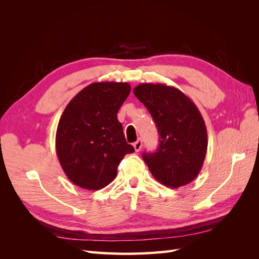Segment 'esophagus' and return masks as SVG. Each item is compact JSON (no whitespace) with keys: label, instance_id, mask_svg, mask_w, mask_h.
Masks as SVG:
<instances>
[{"label":"esophagus","instance_id":"obj_1","mask_svg":"<svg viewBox=\"0 0 259 259\" xmlns=\"http://www.w3.org/2000/svg\"><path fill=\"white\" fill-rule=\"evenodd\" d=\"M134 149H135V151L136 152H139L140 150H142V148H143V142H142V139H138L137 142H135L134 143Z\"/></svg>","mask_w":259,"mask_h":259}]
</instances>
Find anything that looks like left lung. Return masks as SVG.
Returning a JSON list of instances; mask_svg holds the SVG:
<instances>
[{
    "instance_id": "8db88e82",
    "label": "left lung",
    "mask_w": 259,
    "mask_h": 259,
    "mask_svg": "<svg viewBox=\"0 0 259 259\" xmlns=\"http://www.w3.org/2000/svg\"><path fill=\"white\" fill-rule=\"evenodd\" d=\"M134 94L150 112L160 136L155 152L143 153L151 174L168 188L191 183L207 150L206 126L199 109L182 91L165 84L142 83Z\"/></svg>"
}]
</instances>
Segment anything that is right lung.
Returning a JSON list of instances; mask_svg holds the SVG:
<instances>
[{
    "mask_svg": "<svg viewBox=\"0 0 259 259\" xmlns=\"http://www.w3.org/2000/svg\"><path fill=\"white\" fill-rule=\"evenodd\" d=\"M126 82H96L70 100L56 132V152L66 176L83 189L99 190L116 177L126 143L117 111L127 98Z\"/></svg>",
    "mask_w": 259,
    "mask_h": 259,
    "instance_id": "right-lung-1",
    "label": "right lung"
}]
</instances>
